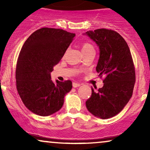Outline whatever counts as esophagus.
I'll return each mask as SVG.
<instances>
[{
    "mask_svg": "<svg viewBox=\"0 0 150 150\" xmlns=\"http://www.w3.org/2000/svg\"><path fill=\"white\" fill-rule=\"evenodd\" d=\"M80 86V84L78 83V82H73V87H75V88H76V87H78Z\"/></svg>",
    "mask_w": 150,
    "mask_h": 150,
    "instance_id": "esophagus-1",
    "label": "esophagus"
}]
</instances>
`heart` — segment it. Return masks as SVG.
<instances>
[{
  "label": "heart",
  "instance_id": "1",
  "mask_svg": "<svg viewBox=\"0 0 150 150\" xmlns=\"http://www.w3.org/2000/svg\"><path fill=\"white\" fill-rule=\"evenodd\" d=\"M81 49H82V53H85L86 52H87V51H90V50H94V47H93V46L92 44H89V43L85 42L82 44V46H81Z\"/></svg>",
  "mask_w": 150,
  "mask_h": 150
}]
</instances>
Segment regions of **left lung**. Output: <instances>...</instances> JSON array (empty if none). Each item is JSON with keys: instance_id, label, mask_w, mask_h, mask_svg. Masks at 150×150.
Listing matches in <instances>:
<instances>
[{"instance_id": "8db88e82", "label": "left lung", "mask_w": 150, "mask_h": 150, "mask_svg": "<svg viewBox=\"0 0 150 150\" xmlns=\"http://www.w3.org/2000/svg\"><path fill=\"white\" fill-rule=\"evenodd\" d=\"M85 34L99 46L96 70L101 77L105 76L101 88H92L86 106L94 116L107 119L120 113L132 97L135 82L133 61L128 44L118 32L98 29Z\"/></svg>"}]
</instances>
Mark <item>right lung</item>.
I'll use <instances>...</instances> for the list:
<instances>
[{
	"label": "right lung",
	"instance_id": "1",
	"mask_svg": "<svg viewBox=\"0 0 150 150\" xmlns=\"http://www.w3.org/2000/svg\"><path fill=\"white\" fill-rule=\"evenodd\" d=\"M75 36L61 29L44 27L33 32L22 46L16 65V86L22 102L32 113L50 116L63 106L72 82L53 83L51 73Z\"/></svg>",
	"mask_w": 150,
	"mask_h": 150
}]
</instances>
